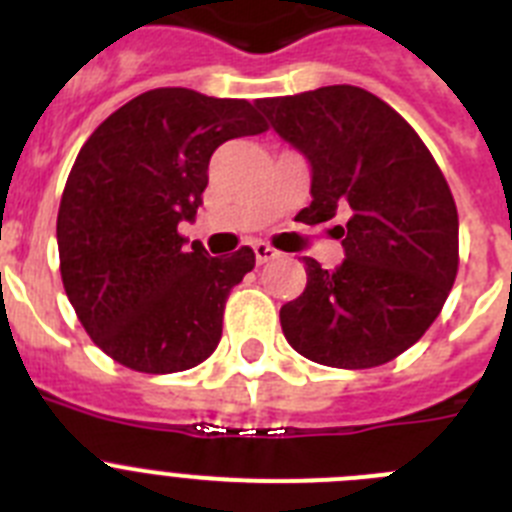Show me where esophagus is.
<instances>
[{"mask_svg":"<svg viewBox=\"0 0 512 512\" xmlns=\"http://www.w3.org/2000/svg\"><path fill=\"white\" fill-rule=\"evenodd\" d=\"M253 253H256V261H259V264H269V261H274L279 256L277 248H271L269 243H256V246H253Z\"/></svg>","mask_w":512,"mask_h":512,"instance_id":"obj_1","label":"esophagus"}]
</instances>
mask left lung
<instances>
[{
    "mask_svg": "<svg viewBox=\"0 0 512 512\" xmlns=\"http://www.w3.org/2000/svg\"><path fill=\"white\" fill-rule=\"evenodd\" d=\"M256 107L312 166L302 223L348 217L333 228L346 251L336 271L305 256V292L279 310L284 338L336 369L387 364L431 328L459 269V215L436 158L405 117L351 84Z\"/></svg>",
    "mask_w": 512,
    "mask_h": 512,
    "instance_id": "8db88e82",
    "label": "left lung"
}]
</instances>
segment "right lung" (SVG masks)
<instances>
[{
    "label": "right lung",
    "instance_id": "1",
    "mask_svg": "<svg viewBox=\"0 0 512 512\" xmlns=\"http://www.w3.org/2000/svg\"><path fill=\"white\" fill-rule=\"evenodd\" d=\"M269 130L246 99L182 87L138 94L89 135L58 207L63 289L104 354L143 374L202 364L223 336L230 289L256 264L248 246L212 259L184 246L217 146Z\"/></svg>",
    "mask_w": 512,
    "mask_h": 512
}]
</instances>
